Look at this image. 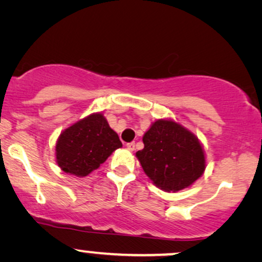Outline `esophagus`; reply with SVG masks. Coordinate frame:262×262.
I'll return each mask as SVG.
<instances>
[{"mask_svg": "<svg viewBox=\"0 0 262 262\" xmlns=\"http://www.w3.org/2000/svg\"><path fill=\"white\" fill-rule=\"evenodd\" d=\"M127 148L129 151H133L134 148H135V142L133 141V142H128L127 144Z\"/></svg>", "mask_w": 262, "mask_h": 262, "instance_id": "esophagus-1", "label": "esophagus"}]
</instances>
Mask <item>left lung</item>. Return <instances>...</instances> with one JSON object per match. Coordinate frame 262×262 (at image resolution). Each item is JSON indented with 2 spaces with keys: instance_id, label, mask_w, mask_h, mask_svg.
Listing matches in <instances>:
<instances>
[{
  "instance_id": "1",
  "label": "left lung",
  "mask_w": 262,
  "mask_h": 262,
  "mask_svg": "<svg viewBox=\"0 0 262 262\" xmlns=\"http://www.w3.org/2000/svg\"><path fill=\"white\" fill-rule=\"evenodd\" d=\"M142 142L144 148L135 156L145 174L162 191H181L203 175L207 167L203 145L175 120H156L145 132Z\"/></svg>"
}]
</instances>
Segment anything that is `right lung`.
<instances>
[{
  "label": "right lung",
  "instance_id": "add662e5",
  "mask_svg": "<svg viewBox=\"0 0 262 262\" xmlns=\"http://www.w3.org/2000/svg\"><path fill=\"white\" fill-rule=\"evenodd\" d=\"M122 147L118 134L101 112H94L61 132L55 144V162L66 174L87 177L112 152Z\"/></svg>",
  "mask_w": 262,
  "mask_h": 262
}]
</instances>
